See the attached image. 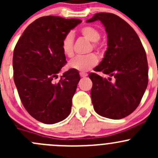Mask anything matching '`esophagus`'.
Segmentation results:
<instances>
[{"label": "esophagus", "mask_w": 158, "mask_h": 158, "mask_svg": "<svg viewBox=\"0 0 158 158\" xmlns=\"http://www.w3.org/2000/svg\"><path fill=\"white\" fill-rule=\"evenodd\" d=\"M79 75H80L81 77H85V76H88V74H87V73H79Z\"/></svg>", "instance_id": "obj_1"}]
</instances>
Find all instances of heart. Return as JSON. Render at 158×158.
<instances>
[{
  "mask_svg": "<svg viewBox=\"0 0 158 158\" xmlns=\"http://www.w3.org/2000/svg\"><path fill=\"white\" fill-rule=\"evenodd\" d=\"M80 33L88 40L92 42V48L100 52L102 47L98 43L101 38V33L96 28L91 26L83 27L80 30ZM62 50L63 53L68 57L73 56V35L71 33H68L62 40ZM98 63V58L94 53L88 55L76 56L69 62V66L71 69H76L81 73H85L92 69Z\"/></svg>",
  "mask_w": 158,
  "mask_h": 158,
  "instance_id": "obj_1",
  "label": "heart"
}]
</instances>
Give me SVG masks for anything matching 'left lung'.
<instances>
[{
    "instance_id": "obj_1",
    "label": "left lung",
    "mask_w": 158,
    "mask_h": 158,
    "mask_svg": "<svg viewBox=\"0 0 158 158\" xmlns=\"http://www.w3.org/2000/svg\"><path fill=\"white\" fill-rule=\"evenodd\" d=\"M100 20L106 27L108 48L95 72L114 77L111 82L98 74H89L92 82V105L97 114L121 119L131 114L144 95L148 83L145 50L136 32L126 21L111 13H98L87 23Z\"/></svg>"
}]
</instances>
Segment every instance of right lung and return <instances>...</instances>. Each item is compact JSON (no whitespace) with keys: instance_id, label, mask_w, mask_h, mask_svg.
I'll list each match as a JSON object with an SVG mask.
<instances>
[{"instance_id":"1","label":"right lung","mask_w":158,"mask_h":158,"mask_svg":"<svg viewBox=\"0 0 158 158\" xmlns=\"http://www.w3.org/2000/svg\"><path fill=\"white\" fill-rule=\"evenodd\" d=\"M81 22L56 16L40 17L26 28L15 46L14 83L25 109L43 123L61 122L71 111L79 72L70 69L58 82L54 79L66 63L62 40Z\"/></svg>"}]
</instances>
